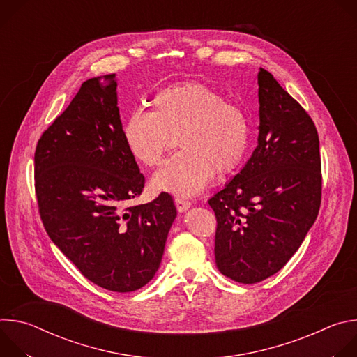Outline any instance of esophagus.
I'll return each mask as SVG.
<instances>
[{"label":"esophagus","mask_w":357,"mask_h":357,"mask_svg":"<svg viewBox=\"0 0 357 357\" xmlns=\"http://www.w3.org/2000/svg\"><path fill=\"white\" fill-rule=\"evenodd\" d=\"M175 205L179 212H185L192 206V202L183 196H175Z\"/></svg>","instance_id":"esophagus-1"}]
</instances>
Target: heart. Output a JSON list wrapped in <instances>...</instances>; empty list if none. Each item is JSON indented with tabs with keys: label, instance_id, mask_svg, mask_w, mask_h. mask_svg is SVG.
Masks as SVG:
<instances>
[{
	"label": "heart",
	"instance_id": "heart-1",
	"mask_svg": "<svg viewBox=\"0 0 357 357\" xmlns=\"http://www.w3.org/2000/svg\"><path fill=\"white\" fill-rule=\"evenodd\" d=\"M134 158L152 168L174 145L182 148L152 178L155 189L189 196L241 167L250 148L247 113L200 83H179L157 91L151 110L137 109L123 126Z\"/></svg>",
	"mask_w": 357,
	"mask_h": 357
}]
</instances>
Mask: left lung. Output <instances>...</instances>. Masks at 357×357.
Returning <instances> with one entry per match:
<instances>
[{
  "instance_id": "8db88e82",
  "label": "left lung",
  "mask_w": 357,
  "mask_h": 357,
  "mask_svg": "<svg viewBox=\"0 0 357 357\" xmlns=\"http://www.w3.org/2000/svg\"><path fill=\"white\" fill-rule=\"evenodd\" d=\"M259 145L244 168L208 200L216 216L219 271L241 284L278 273L318 218L319 137L311 116L266 69L259 72Z\"/></svg>"
}]
</instances>
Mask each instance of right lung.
<instances>
[{
  "instance_id": "obj_1",
  "label": "right lung",
  "mask_w": 357,
  "mask_h": 357,
  "mask_svg": "<svg viewBox=\"0 0 357 357\" xmlns=\"http://www.w3.org/2000/svg\"><path fill=\"white\" fill-rule=\"evenodd\" d=\"M116 89L114 73L86 80L40 135L35 193L47 236L82 275L131 292L160 268L176 208L168 192L128 205L145 178L124 139Z\"/></svg>"
}]
</instances>
